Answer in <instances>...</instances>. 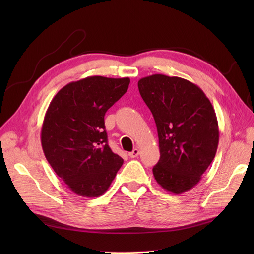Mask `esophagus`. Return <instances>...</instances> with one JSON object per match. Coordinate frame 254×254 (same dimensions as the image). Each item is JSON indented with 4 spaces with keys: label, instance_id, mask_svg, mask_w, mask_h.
I'll use <instances>...</instances> for the list:
<instances>
[{
    "label": "esophagus",
    "instance_id": "esophagus-1",
    "mask_svg": "<svg viewBox=\"0 0 254 254\" xmlns=\"http://www.w3.org/2000/svg\"><path fill=\"white\" fill-rule=\"evenodd\" d=\"M139 153H140L139 149L135 148V149H134V150H132L131 152H129V153H128V155H129V157H131V158H134V157H137V156L139 155Z\"/></svg>",
    "mask_w": 254,
    "mask_h": 254
}]
</instances>
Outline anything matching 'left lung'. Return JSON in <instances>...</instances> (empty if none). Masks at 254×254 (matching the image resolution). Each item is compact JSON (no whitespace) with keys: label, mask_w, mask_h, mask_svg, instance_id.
<instances>
[{"label":"left lung","mask_w":254,"mask_h":254,"mask_svg":"<svg viewBox=\"0 0 254 254\" xmlns=\"http://www.w3.org/2000/svg\"><path fill=\"white\" fill-rule=\"evenodd\" d=\"M157 127L159 157L152 172L167 191L180 194L201 180L215 157L219 129L205 92L180 77L154 74L138 81Z\"/></svg>","instance_id":"left-lung-1"}]
</instances>
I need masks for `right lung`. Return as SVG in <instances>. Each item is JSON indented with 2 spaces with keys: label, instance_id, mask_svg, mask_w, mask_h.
<instances>
[{
  "label": "right lung",
  "instance_id": "obj_1",
  "mask_svg": "<svg viewBox=\"0 0 254 254\" xmlns=\"http://www.w3.org/2000/svg\"><path fill=\"white\" fill-rule=\"evenodd\" d=\"M129 78L90 76L64 86L50 102L41 129L45 157L76 194H104L124 164L112 152L104 116L127 92Z\"/></svg>",
  "mask_w": 254,
  "mask_h": 254
}]
</instances>
